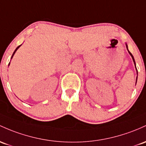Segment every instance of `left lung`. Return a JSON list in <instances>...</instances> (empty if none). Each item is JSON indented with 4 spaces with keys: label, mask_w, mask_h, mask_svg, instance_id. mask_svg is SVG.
<instances>
[{
    "label": "left lung",
    "mask_w": 146,
    "mask_h": 146,
    "mask_svg": "<svg viewBox=\"0 0 146 146\" xmlns=\"http://www.w3.org/2000/svg\"><path fill=\"white\" fill-rule=\"evenodd\" d=\"M126 47H127V50H128V48H127V45L126 44ZM128 52H129V55H131V57H132V60H133V61H134V64H135V67H136V64H135V61H134V57H133V55H132V53H131L130 52H129V50H128ZM136 69H137V67H136ZM136 83H137V81H136Z\"/></svg>",
    "instance_id": "left-lung-1"
}]
</instances>
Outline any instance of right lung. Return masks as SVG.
<instances>
[{"instance_id":"1","label":"right lung","mask_w":146,"mask_h":146,"mask_svg":"<svg viewBox=\"0 0 146 146\" xmlns=\"http://www.w3.org/2000/svg\"><path fill=\"white\" fill-rule=\"evenodd\" d=\"M21 46V45H20V46H18V47H17V48H16V50H14V52H13V54H12V57H11V59H12V57H13V56H14V54H15L16 51H17V50H18V48H19V47H20V46Z\"/></svg>"}]
</instances>
